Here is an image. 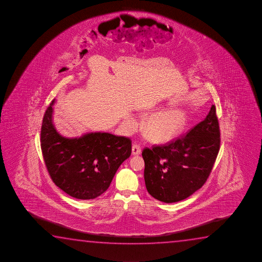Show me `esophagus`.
I'll return each instance as SVG.
<instances>
[{
    "instance_id": "34e87169",
    "label": "esophagus",
    "mask_w": 262,
    "mask_h": 262,
    "mask_svg": "<svg viewBox=\"0 0 262 262\" xmlns=\"http://www.w3.org/2000/svg\"><path fill=\"white\" fill-rule=\"evenodd\" d=\"M132 153L133 155H140L141 153V148L139 145L134 144L132 148Z\"/></svg>"
}]
</instances>
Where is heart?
I'll return each mask as SVG.
<instances>
[{
  "label": "heart",
  "mask_w": 262,
  "mask_h": 262,
  "mask_svg": "<svg viewBox=\"0 0 262 262\" xmlns=\"http://www.w3.org/2000/svg\"><path fill=\"white\" fill-rule=\"evenodd\" d=\"M145 123L143 132L149 141L154 142H167L174 139L185 129L187 116L180 109L163 112H153Z\"/></svg>",
  "instance_id": "b5f03b06"
}]
</instances>
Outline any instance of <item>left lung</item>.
I'll return each mask as SVG.
<instances>
[{"label":"left lung","instance_id":"left-lung-1","mask_svg":"<svg viewBox=\"0 0 262 262\" xmlns=\"http://www.w3.org/2000/svg\"><path fill=\"white\" fill-rule=\"evenodd\" d=\"M216 109L187 134L165 145L145 148L144 179L148 193L159 201H181L200 189L208 179L220 149Z\"/></svg>","mask_w":262,"mask_h":262}]
</instances>
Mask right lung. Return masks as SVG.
Instances as JSON below:
<instances>
[{
	"instance_id": "obj_1",
	"label": "right lung",
	"mask_w": 262,
	"mask_h": 262,
	"mask_svg": "<svg viewBox=\"0 0 262 262\" xmlns=\"http://www.w3.org/2000/svg\"><path fill=\"white\" fill-rule=\"evenodd\" d=\"M54 99L42 121L40 146L46 167L56 186L70 196L89 200L104 193L121 163L132 153L129 138L90 133L61 136L52 120Z\"/></svg>"
}]
</instances>
